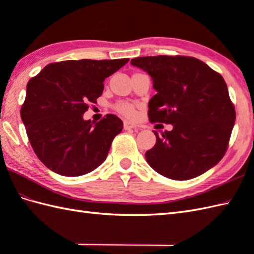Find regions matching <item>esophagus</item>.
I'll list each match as a JSON object with an SVG mask.
<instances>
[{
    "label": "esophagus",
    "mask_w": 254,
    "mask_h": 254,
    "mask_svg": "<svg viewBox=\"0 0 254 254\" xmlns=\"http://www.w3.org/2000/svg\"><path fill=\"white\" fill-rule=\"evenodd\" d=\"M123 127H124V130H131V128H135L137 126L130 121H124Z\"/></svg>",
    "instance_id": "34e87169"
}]
</instances>
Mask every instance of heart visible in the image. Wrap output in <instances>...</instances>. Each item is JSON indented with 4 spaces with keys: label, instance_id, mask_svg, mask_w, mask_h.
<instances>
[{
    "label": "heart",
    "instance_id": "b5f03b06",
    "mask_svg": "<svg viewBox=\"0 0 254 254\" xmlns=\"http://www.w3.org/2000/svg\"><path fill=\"white\" fill-rule=\"evenodd\" d=\"M115 109L117 112L120 113L123 117L128 119H134L136 117V107L130 102L119 101L115 106Z\"/></svg>",
    "mask_w": 254,
    "mask_h": 254
}]
</instances>
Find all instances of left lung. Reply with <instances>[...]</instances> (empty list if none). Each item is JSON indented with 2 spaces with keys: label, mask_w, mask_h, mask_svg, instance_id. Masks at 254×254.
I'll return each mask as SVG.
<instances>
[{
  "label": "left lung",
  "mask_w": 254,
  "mask_h": 254,
  "mask_svg": "<svg viewBox=\"0 0 254 254\" xmlns=\"http://www.w3.org/2000/svg\"><path fill=\"white\" fill-rule=\"evenodd\" d=\"M157 94L148 102L152 123L172 124L145 153L148 165L174 180H189L219 163L228 148L236 111L222 75L193 57L132 59Z\"/></svg>",
  "instance_id": "left-lung-1"
}]
</instances>
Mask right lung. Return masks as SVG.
<instances>
[{"instance_id":"1","label":"right lung","mask_w":254,"mask_h":254,"mask_svg":"<svg viewBox=\"0 0 254 254\" xmlns=\"http://www.w3.org/2000/svg\"><path fill=\"white\" fill-rule=\"evenodd\" d=\"M127 62L128 59L56 62L29 79L20 117L32 149L47 168L78 177L106 160L123 122L107 115L94 124L83 115L89 102L96 104L101 96L105 78Z\"/></svg>"}]
</instances>
